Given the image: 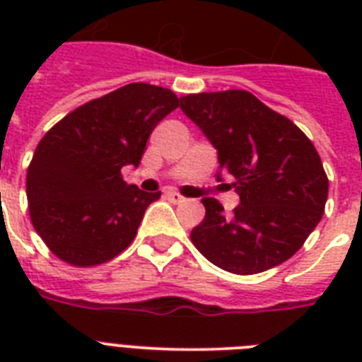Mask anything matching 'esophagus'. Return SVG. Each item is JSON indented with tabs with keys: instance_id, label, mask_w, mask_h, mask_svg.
Segmentation results:
<instances>
[{
	"instance_id": "34e87169",
	"label": "esophagus",
	"mask_w": 362,
	"mask_h": 362,
	"mask_svg": "<svg viewBox=\"0 0 362 362\" xmlns=\"http://www.w3.org/2000/svg\"><path fill=\"white\" fill-rule=\"evenodd\" d=\"M167 197H169L173 203H182V201H184V197H182L180 193L173 192V189H169V192H167Z\"/></svg>"
}]
</instances>
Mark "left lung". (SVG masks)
Wrapping results in <instances>:
<instances>
[{
    "mask_svg": "<svg viewBox=\"0 0 362 362\" xmlns=\"http://www.w3.org/2000/svg\"><path fill=\"white\" fill-rule=\"evenodd\" d=\"M180 109L218 150L216 178L231 175L240 195L231 216L216 199H203L206 214L192 231L195 247L233 274L287 261L325 212L329 180L312 141L246 90L192 93Z\"/></svg>",
    "mask_w": 362,
    "mask_h": 362,
    "instance_id": "left-lung-1",
    "label": "left lung"
}]
</instances>
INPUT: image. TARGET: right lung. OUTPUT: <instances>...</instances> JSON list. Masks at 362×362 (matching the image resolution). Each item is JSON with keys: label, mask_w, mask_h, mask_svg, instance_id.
<instances>
[{"label": "right lung", "mask_w": 362, "mask_h": 362, "mask_svg": "<svg viewBox=\"0 0 362 362\" xmlns=\"http://www.w3.org/2000/svg\"><path fill=\"white\" fill-rule=\"evenodd\" d=\"M178 105L167 88L133 82L88 101L42 136L25 193L31 223L54 255L95 267L133 242L161 192L124 182L122 167H139L153 127Z\"/></svg>", "instance_id": "obj_1"}]
</instances>
